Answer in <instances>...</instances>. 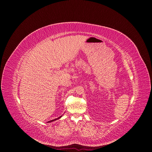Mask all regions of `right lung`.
<instances>
[{
  "mask_svg": "<svg viewBox=\"0 0 152 152\" xmlns=\"http://www.w3.org/2000/svg\"><path fill=\"white\" fill-rule=\"evenodd\" d=\"M61 117V116H60V117H59V118H56V119H53V120H51V121H48V123H50V122H52V121H53L57 120V119H60Z\"/></svg>",
  "mask_w": 152,
  "mask_h": 152,
  "instance_id": "add662e5",
  "label": "right lung"
}]
</instances>
